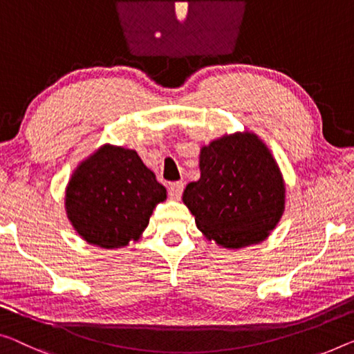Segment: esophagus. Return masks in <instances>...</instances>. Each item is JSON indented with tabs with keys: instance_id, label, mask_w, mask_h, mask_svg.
<instances>
[{
	"instance_id": "1",
	"label": "esophagus",
	"mask_w": 354,
	"mask_h": 354,
	"mask_svg": "<svg viewBox=\"0 0 354 354\" xmlns=\"http://www.w3.org/2000/svg\"><path fill=\"white\" fill-rule=\"evenodd\" d=\"M183 189H184V183H183V181H176V183H170V184H168V191H170L171 198L181 197Z\"/></svg>"
}]
</instances>
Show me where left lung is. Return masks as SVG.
I'll list each match as a JSON object with an SVG mask.
<instances>
[{
    "instance_id": "1",
    "label": "left lung",
    "mask_w": 354,
    "mask_h": 354,
    "mask_svg": "<svg viewBox=\"0 0 354 354\" xmlns=\"http://www.w3.org/2000/svg\"><path fill=\"white\" fill-rule=\"evenodd\" d=\"M198 168L183 202L207 240L225 250L267 240L286 209V183L259 135L245 129L211 140L200 147Z\"/></svg>"
}]
</instances>
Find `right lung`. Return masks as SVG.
<instances>
[{"label": "right lung", "mask_w": 354, "mask_h": 354, "mask_svg": "<svg viewBox=\"0 0 354 354\" xmlns=\"http://www.w3.org/2000/svg\"><path fill=\"white\" fill-rule=\"evenodd\" d=\"M167 200L138 152L104 143L77 163L65 189V211L88 245L118 250L141 239L152 211Z\"/></svg>", "instance_id": "add662e5"}]
</instances>
